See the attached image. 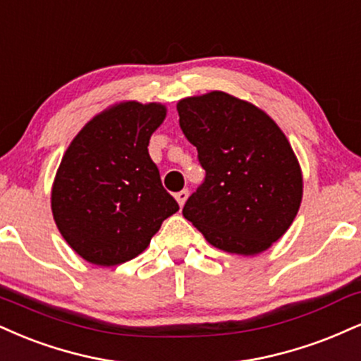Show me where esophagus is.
Returning a JSON list of instances; mask_svg holds the SVG:
<instances>
[{
	"label": "esophagus",
	"instance_id": "esophagus-1",
	"mask_svg": "<svg viewBox=\"0 0 361 361\" xmlns=\"http://www.w3.org/2000/svg\"><path fill=\"white\" fill-rule=\"evenodd\" d=\"M175 198H176L178 205L183 207L185 202H186V198H188V190H181V192H178V193L175 195Z\"/></svg>",
	"mask_w": 361,
	"mask_h": 361
}]
</instances>
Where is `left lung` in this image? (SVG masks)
<instances>
[{
	"label": "left lung",
	"mask_w": 361,
	"mask_h": 361,
	"mask_svg": "<svg viewBox=\"0 0 361 361\" xmlns=\"http://www.w3.org/2000/svg\"><path fill=\"white\" fill-rule=\"evenodd\" d=\"M176 109L205 169L183 216L216 249L267 250L290 227L302 198L301 168L288 137L254 104L220 90L181 99Z\"/></svg>",
	"instance_id": "8db88e82"
}]
</instances>
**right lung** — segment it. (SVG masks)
I'll return each instance as SVG.
<instances>
[{"instance_id": "1", "label": "right lung", "mask_w": 361, "mask_h": 361, "mask_svg": "<svg viewBox=\"0 0 361 361\" xmlns=\"http://www.w3.org/2000/svg\"><path fill=\"white\" fill-rule=\"evenodd\" d=\"M164 117L163 104L119 102L90 119L65 151L51 214L87 262L109 267L134 259L180 210L147 153Z\"/></svg>"}]
</instances>
